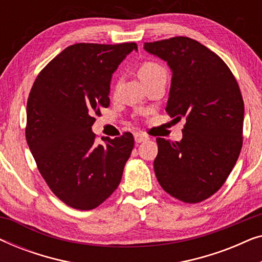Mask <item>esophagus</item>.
<instances>
[{
    "label": "esophagus",
    "instance_id": "34e87169",
    "mask_svg": "<svg viewBox=\"0 0 262 262\" xmlns=\"http://www.w3.org/2000/svg\"><path fill=\"white\" fill-rule=\"evenodd\" d=\"M148 139H149L148 136H145L144 134H141V132H136V134H135V141H136V143L145 142V141H148Z\"/></svg>",
    "mask_w": 262,
    "mask_h": 262
}]
</instances>
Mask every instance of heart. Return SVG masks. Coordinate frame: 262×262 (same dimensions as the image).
Here are the masks:
<instances>
[{"label": "heart", "mask_w": 262, "mask_h": 262, "mask_svg": "<svg viewBox=\"0 0 262 262\" xmlns=\"http://www.w3.org/2000/svg\"><path fill=\"white\" fill-rule=\"evenodd\" d=\"M164 71V68L161 64L152 62V60H145L138 67V76L142 82L149 80L150 77L155 76L156 74Z\"/></svg>", "instance_id": "obj_1"}]
</instances>
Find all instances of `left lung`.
<instances>
[{"instance_id": "obj_1", "label": "left lung", "mask_w": 262, "mask_h": 262, "mask_svg": "<svg viewBox=\"0 0 262 262\" xmlns=\"http://www.w3.org/2000/svg\"><path fill=\"white\" fill-rule=\"evenodd\" d=\"M171 70L167 113L185 118L180 142L156 138L157 181L184 203L210 198L227 180L243 142L245 105L238 83L216 53L187 37L144 42Z\"/></svg>"}]
</instances>
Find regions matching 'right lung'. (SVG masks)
I'll return each instance as SVG.
<instances>
[{"label": "right lung", "mask_w": 262, "mask_h": 262, "mask_svg": "<svg viewBox=\"0 0 262 262\" xmlns=\"http://www.w3.org/2000/svg\"><path fill=\"white\" fill-rule=\"evenodd\" d=\"M136 42H78L56 56L35 78L27 100L26 139L41 177L68 206L93 210L120 184L135 145L125 132L96 144L94 116L110 106L112 74Z\"/></svg>", "instance_id": "right-lung-1"}]
</instances>
